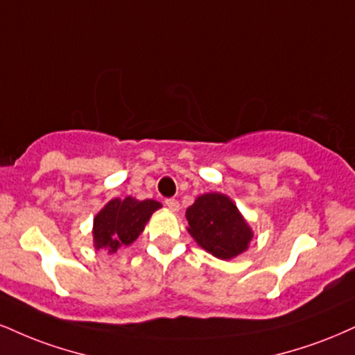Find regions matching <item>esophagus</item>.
<instances>
[{
  "label": "esophagus",
  "instance_id": "obj_1",
  "mask_svg": "<svg viewBox=\"0 0 355 355\" xmlns=\"http://www.w3.org/2000/svg\"><path fill=\"white\" fill-rule=\"evenodd\" d=\"M165 205L172 211H177L178 208H180V205H178V200H175V198H165Z\"/></svg>",
  "mask_w": 355,
  "mask_h": 355
}]
</instances>
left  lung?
<instances>
[{"mask_svg": "<svg viewBox=\"0 0 355 355\" xmlns=\"http://www.w3.org/2000/svg\"><path fill=\"white\" fill-rule=\"evenodd\" d=\"M187 220L196 243L220 259L243 253L253 236L236 205L221 193L198 196L187 210Z\"/></svg>", "mask_w": 355, "mask_h": 355, "instance_id": "left-lung-1", "label": "left lung"}]
</instances>
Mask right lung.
<instances>
[{"instance_id": "obj_1", "label": "right lung", "mask_w": 355, "mask_h": 355, "mask_svg": "<svg viewBox=\"0 0 355 355\" xmlns=\"http://www.w3.org/2000/svg\"><path fill=\"white\" fill-rule=\"evenodd\" d=\"M162 205L155 200H139L127 196L115 198L94 218V243L97 250L115 253L119 248L130 245L144 232L150 215Z\"/></svg>"}]
</instances>
